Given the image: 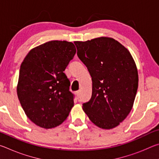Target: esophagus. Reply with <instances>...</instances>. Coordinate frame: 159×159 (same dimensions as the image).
<instances>
[{
	"label": "esophagus",
	"mask_w": 159,
	"mask_h": 159,
	"mask_svg": "<svg viewBox=\"0 0 159 159\" xmlns=\"http://www.w3.org/2000/svg\"><path fill=\"white\" fill-rule=\"evenodd\" d=\"M76 96L78 97V98H79V97H80V92H79V91H76Z\"/></svg>",
	"instance_id": "esophagus-1"
}]
</instances>
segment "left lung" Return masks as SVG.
Returning a JSON list of instances; mask_svg holds the SVG:
<instances>
[{"label": "left lung", "mask_w": 159, "mask_h": 159, "mask_svg": "<svg viewBox=\"0 0 159 159\" xmlns=\"http://www.w3.org/2000/svg\"><path fill=\"white\" fill-rule=\"evenodd\" d=\"M74 44L93 81L92 96L83 104V110L98 127H116L130 112L138 88V70L130 52L107 37Z\"/></svg>", "instance_id": "left-lung-1"}]
</instances>
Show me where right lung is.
<instances>
[{
	"instance_id": "add662e5",
	"label": "right lung",
	"mask_w": 159,
	"mask_h": 159,
	"mask_svg": "<svg viewBox=\"0 0 159 159\" xmlns=\"http://www.w3.org/2000/svg\"><path fill=\"white\" fill-rule=\"evenodd\" d=\"M76 52L71 42L52 41L32 49L21 64L19 100L27 117L40 127L61 124L74 106V95L64 71Z\"/></svg>"
}]
</instances>
